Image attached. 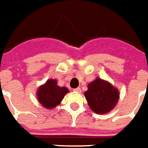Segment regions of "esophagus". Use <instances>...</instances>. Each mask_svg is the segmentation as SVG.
<instances>
[{"instance_id": "1", "label": "esophagus", "mask_w": 148, "mask_h": 148, "mask_svg": "<svg viewBox=\"0 0 148 148\" xmlns=\"http://www.w3.org/2000/svg\"><path fill=\"white\" fill-rule=\"evenodd\" d=\"M74 91H77V92H78V93H81V88L80 87H78V88H76V89H74Z\"/></svg>"}]
</instances>
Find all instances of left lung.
<instances>
[{"label":"left lung","instance_id":"obj_1","mask_svg":"<svg viewBox=\"0 0 148 148\" xmlns=\"http://www.w3.org/2000/svg\"><path fill=\"white\" fill-rule=\"evenodd\" d=\"M87 88L84 95L93 112L98 114L108 113L116 106L119 92L110 82L97 78L88 84Z\"/></svg>","mask_w":148,"mask_h":148}]
</instances>
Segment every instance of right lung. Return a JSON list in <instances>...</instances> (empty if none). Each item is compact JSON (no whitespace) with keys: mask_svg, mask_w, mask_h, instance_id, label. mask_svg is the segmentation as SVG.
I'll list each match as a JSON object with an SVG mask.
<instances>
[{"mask_svg":"<svg viewBox=\"0 0 148 148\" xmlns=\"http://www.w3.org/2000/svg\"><path fill=\"white\" fill-rule=\"evenodd\" d=\"M69 92L66 87H59L56 79L47 80L37 90L38 100L45 108L52 109L60 104L64 96Z\"/></svg>","mask_w":148,"mask_h":148,"instance_id":"add662e5","label":"right lung"}]
</instances>
